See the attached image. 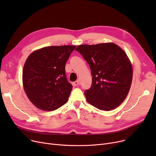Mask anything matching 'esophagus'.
<instances>
[{
	"label": "esophagus",
	"instance_id": "34e87169",
	"mask_svg": "<svg viewBox=\"0 0 156 156\" xmlns=\"http://www.w3.org/2000/svg\"><path fill=\"white\" fill-rule=\"evenodd\" d=\"M79 84H80V81H79V80H77V81H74V82L72 83V85H73L74 87L78 86Z\"/></svg>",
	"mask_w": 156,
	"mask_h": 156
}]
</instances>
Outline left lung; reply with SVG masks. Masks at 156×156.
I'll use <instances>...</instances> for the list:
<instances>
[{"label": "left lung", "instance_id": "1", "mask_svg": "<svg viewBox=\"0 0 156 156\" xmlns=\"http://www.w3.org/2000/svg\"><path fill=\"white\" fill-rule=\"evenodd\" d=\"M75 51L91 69L92 86L85 91L87 101L103 111L118 107L127 97L133 78L132 63L126 52L114 43L81 45Z\"/></svg>", "mask_w": 156, "mask_h": 156}]
</instances>
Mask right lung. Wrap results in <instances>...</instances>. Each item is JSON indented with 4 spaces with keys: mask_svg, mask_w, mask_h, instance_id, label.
<instances>
[{
    "mask_svg": "<svg viewBox=\"0 0 156 156\" xmlns=\"http://www.w3.org/2000/svg\"><path fill=\"white\" fill-rule=\"evenodd\" d=\"M75 45L51 46L33 52L24 63L23 85L37 108L52 111L66 103L73 89L66 76L65 65Z\"/></svg>",
    "mask_w": 156,
    "mask_h": 156,
    "instance_id": "add662e5",
    "label": "right lung"
}]
</instances>
